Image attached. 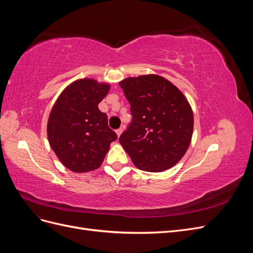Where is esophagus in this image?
I'll return each mask as SVG.
<instances>
[{"label": "esophagus", "mask_w": 253, "mask_h": 253, "mask_svg": "<svg viewBox=\"0 0 253 253\" xmlns=\"http://www.w3.org/2000/svg\"><path fill=\"white\" fill-rule=\"evenodd\" d=\"M122 131H124V128H122V127H119V128H117V129H116V134H117V136H118V137L121 135Z\"/></svg>", "instance_id": "1"}]
</instances>
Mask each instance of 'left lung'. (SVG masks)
I'll use <instances>...</instances> for the list:
<instances>
[{
    "mask_svg": "<svg viewBox=\"0 0 253 253\" xmlns=\"http://www.w3.org/2000/svg\"><path fill=\"white\" fill-rule=\"evenodd\" d=\"M119 85L132 114L120 144L140 170L170 169L185 155L193 133V113L187 99L157 75L126 78Z\"/></svg>",
    "mask_w": 253,
    "mask_h": 253,
    "instance_id": "8db88e82",
    "label": "left lung"
}]
</instances>
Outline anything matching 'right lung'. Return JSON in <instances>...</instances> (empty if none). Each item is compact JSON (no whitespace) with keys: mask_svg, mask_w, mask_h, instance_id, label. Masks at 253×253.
<instances>
[{"mask_svg":"<svg viewBox=\"0 0 253 253\" xmlns=\"http://www.w3.org/2000/svg\"><path fill=\"white\" fill-rule=\"evenodd\" d=\"M110 85L91 79L68 85L50 112L47 137L51 149L67 169L82 173L101 166L111 142L117 139L108 125V116L98 104Z\"/></svg>","mask_w":253,"mask_h":253,"instance_id":"obj_1","label":"right lung"}]
</instances>
